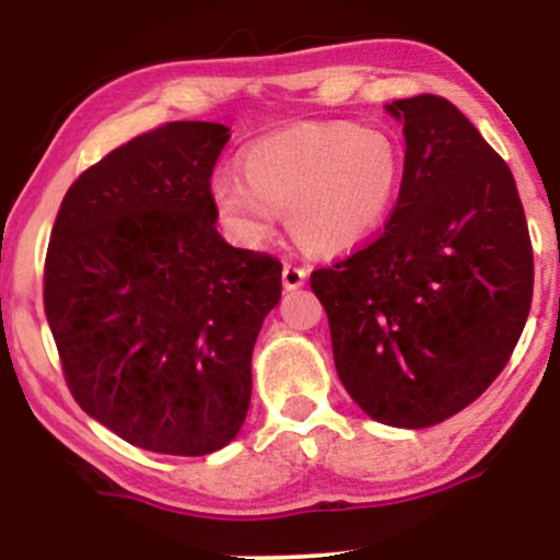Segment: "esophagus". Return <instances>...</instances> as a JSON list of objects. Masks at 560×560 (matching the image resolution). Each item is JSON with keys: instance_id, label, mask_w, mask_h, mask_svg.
I'll list each match as a JSON object with an SVG mask.
<instances>
[{"instance_id": "esophagus-1", "label": "esophagus", "mask_w": 560, "mask_h": 560, "mask_svg": "<svg viewBox=\"0 0 560 560\" xmlns=\"http://www.w3.org/2000/svg\"><path fill=\"white\" fill-rule=\"evenodd\" d=\"M281 281H284L287 292H292V289H300L305 284L307 271L300 266H292V262H284V268H281Z\"/></svg>"}]
</instances>
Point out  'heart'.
<instances>
[{
	"instance_id": "b5f03b06",
	"label": "heart",
	"mask_w": 560,
	"mask_h": 560,
	"mask_svg": "<svg viewBox=\"0 0 560 560\" xmlns=\"http://www.w3.org/2000/svg\"><path fill=\"white\" fill-rule=\"evenodd\" d=\"M240 176L218 173L210 202L244 247L273 236L279 213L302 247L342 255L384 229L400 197L405 152L382 128L302 124L249 144Z\"/></svg>"
}]
</instances>
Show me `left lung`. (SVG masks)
<instances>
[{
    "instance_id": "obj_1",
    "label": "left lung",
    "mask_w": 560,
    "mask_h": 560,
    "mask_svg": "<svg viewBox=\"0 0 560 560\" xmlns=\"http://www.w3.org/2000/svg\"><path fill=\"white\" fill-rule=\"evenodd\" d=\"M402 124L400 197L384 234L311 273L345 389L365 416L423 429L505 369L532 305L522 199L471 120L432 94L387 105Z\"/></svg>"
}]
</instances>
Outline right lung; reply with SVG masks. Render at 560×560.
Returning <instances> with one entry per match:
<instances>
[{
  "instance_id": "1",
  "label": "right lung",
  "mask_w": 560,
  "mask_h": 560,
  "mask_svg": "<svg viewBox=\"0 0 560 560\" xmlns=\"http://www.w3.org/2000/svg\"><path fill=\"white\" fill-rule=\"evenodd\" d=\"M229 128L176 120L83 171L57 213L44 311L75 402L165 455L226 447L281 262L218 234L210 176Z\"/></svg>"
}]
</instances>
